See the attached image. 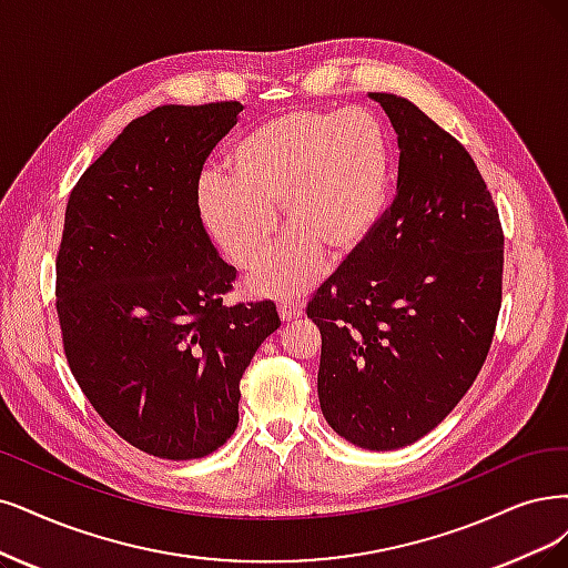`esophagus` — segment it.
I'll return each mask as SVG.
<instances>
[{"label":"esophagus","instance_id":"34e87169","mask_svg":"<svg viewBox=\"0 0 568 568\" xmlns=\"http://www.w3.org/2000/svg\"><path fill=\"white\" fill-rule=\"evenodd\" d=\"M278 313H281V321L283 323H292L302 316V306L295 300H283L278 304Z\"/></svg>","mask_w":568,"mask_h":568}]
</instances>
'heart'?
Masks as SVG:
<instances>
[{"instance_id": "obj_1", "label": "heart", "mask_w": 568, "mask_h": 568, "mask_svg": "<svg viewBox=\"0 0 568 568\" xmlns=\"http://www.w3.org/2000/svg\"><path fill=\"white\" fill-rule=\"evenodd\" d=\"M388 189V142L369 112L297 110L231 144L226 178L199 184V210L226 257L247 271L266 260L283 203L292 234L250 278L255 295L281 300L318 281L323 252L342 260L372 236Z\"/></svg>"}]
</instances>
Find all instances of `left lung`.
Returning a JSON list of instances; mask_svg holds the SVG:
<instances>
[{
  "mask_svg": "<svg viewBox=\"0 0 568 568\" xmlns=\"http://www.w3.org/2000/svg\"><path fill=\"white\" fill-rule=\"evenodd\" d=\"M400 146L372 236L313 292L327 424L372 452L430 433L487 361L503 295V226L473 156L414 102L369 93Z\"/></svg>",
  "mask_w": 568,
  "mask_h": 568,
  "instance_id": "left-lung-1",
  "label": "left lung"
}]
</instances>
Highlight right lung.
I'll use <instances>...</instances> for the list:
<instances>
[{
  "mask_svg": "<svg viewBox=\"0 0 568 568\" xmlns=\"http://www.w3.org/2000/svg\"><path fill=\"white\" fill-rule=\"evenodd\" d=\"M243 104H163L133 119L74 184L55 257L70 369L93 409L140 452L189 460L239 426L241 379L281 327L271 300L226 306L199 180Z\"/></svg>",
  "mask_w": 568,
  "mask_h": 568,
  "instance_id": "obj_1",
  "label": "right lung"
}]
</instances>
